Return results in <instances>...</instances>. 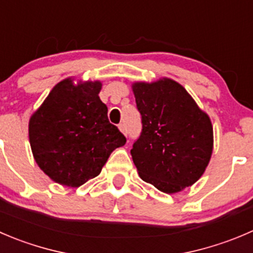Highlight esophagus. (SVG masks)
<instances>
[{
	"label": "esophagus",
	"instance_id": "esophagus-1",
	"mask_svg": "<svg viewBox=\"0 0 253 253\" xmlns=\"http://www.w3.org/2000/svg\"><path fill=\"white\" fill-rule=\"evenodd\" d=\"M119 129L122 132V133L125 134V136H126V134H127V128H126V126H125V124L119 125Z\"/></svg>",
	"mask_w": 253,
	"mask_h": 253
}]
</instances>
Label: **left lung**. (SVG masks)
<instances>
[{
    "label": "left lung",
    "mask_w": 253,
    "mask_h": 253,
    "mask_svg": "<svg viewBox=\"0 0 253 253\" xmlns=\"http://www.w3.org/2000/svg\"><path fill=\"white\" fill-rule=\"evenodd\" d=\"M142 132L131 149L142 180L167 194L181 192L204 174L214 147L212 125L179 83L161 78L132 84Z\"/></svg>",
    "instance_id": "left-lung-1"
}]
</instances>
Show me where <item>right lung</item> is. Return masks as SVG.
I'll list each match as a JSON object with an SVG mask.
<instances>
[{
  "label": "right lung",
  "instance_id": "obj_1",
  "mask_svg": "<svg viewBox=\"0 0 253 253\" xmlns=\"http://www.w3.org/2000/svg\"><path fill=\"white\" fill-rule=\"evenodd\" d=\"M101 82L67 78L55 85L29 119L32 153L55 183L78 188L100 174L126 137L107 119Z\"/></svg>",
  "mask_w": 253,
  "mask_h": 253
}]
</instances>
